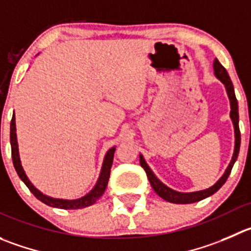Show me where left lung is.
I'll return each instance as SVG.
<instances>
[{"mask_svg":"<svg viewBox=\"0 0 251 251\" xmlns=\"http://www.w3.org/2000/svg\"><path fill=\"white\" fill-rule=\"evenodd\" d=\"M214 74H216L217 77L222 81V82L226 85V92H228L229 100H230V106H231V111H230V117L233 119V123H234V129H235V149H234V154H233V157H231V161L229 164L228 169L226 170L224 175L219 178L218 182L216 183L212 187L207 188L204 191H199V192H192V193H181V192H176V191L171 190V188L166 187L164 183L160 182L156 177H155L154 174L151 173V170L149 169V166L147 165V163L144 161L143 156L140 155V165L142 168L144 169L145 173H147L148 180H149L150 185L151 187L154 188L155 192L164 199L165 201L168 202H173V203H193V202L201 201V200L206 199L208 196L213 195L214 192L219 190L222 186L224 185V182L226 181L228 176L230 175L231 169H233V165H234L235 160L238 159V154H239V149H240V129H239V113H238V101L237 97H235L234 94V87H233V83H231L230 77H229L228 73H226V69L222 66V64L219 63L218 60H214Z\"/></svg>","mask_w":251,"mask_h":251,"instance_id":"left-lung-1","label":"left lung"}]
</instances>
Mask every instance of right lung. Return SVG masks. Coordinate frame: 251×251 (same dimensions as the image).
Instances as JSON below:
<instances>
[{"label": "right lung", "instance_id": "right-lung-1", "mask_svg": "<svg viewBox=\"0 0 251 251\" xmlns=\"http://www.w3.org/2000/svg\"><path fill=\"white\" fill-rule=\"evenodd\" d=\"M9 139H11V151H12V160H13V165L14 169H16L17 174L21 177V180L25 183L28 188H29L30 192L37 197L39 201H42L43 203L48 204V206L56 207V208L61 209H78V208H85V207L92 206L97 200L103 195L104 190L107 187V183H108L109 180V174H111V168L112 163H113V155L116 148H111L108 150V152L106 154V157H104L103 166H102L101 175H100L99 181H97L96 186H95L94 190L90 193L82 197V199L75 200V201H66V200H56L51 199V197H48V196L40 193L34 186L30 183V181L28 180V177L25 176V170H23L22 165H21V160L20 155H18V144H17V137H16V123H14V114L12 117L11 121V134H9Z\"/></svg>", "mask_w": 251, "mask_h": 251}]
</instances>
